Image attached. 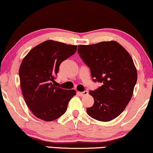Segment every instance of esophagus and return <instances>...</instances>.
Wrapping results in <instances>:
<instances>
[{"instance_id": "esophagus-1", "label": "esophagus", "mask_w": 153, "mask_h": 153, "mask_svg": "<svg viewBox=\"0 0 153 153\" xmlns=\"http://www.w3.org/2000/svg\"><path fill=\"white\" fill-rule=\"evenodd\" d=\"M78 94L81 97L85 96V95L88 94V91H78Z\"/></svg>"}]
</instances>
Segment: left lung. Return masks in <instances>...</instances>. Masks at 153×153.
Wrapping results in <instances>:
<instances>
[{
	"label": "left lung",
	"mask_w": 153,
	"mask_h": 153,
	"mask_svg": "<svg viewBox=\"0 0 153 153\" xmlns=\"http://www.w3.org/2000/svg\"><path fill=\"white\" fill-rule=\"evenodd\" d=\"M78 53L90 68L94 82L102 85L89 91L94 102L88 115L101 122L114 120L123 112L133 94L137 72L132 57L115 41L79 45Z\"/></svg>",
	"instance_id": "left-lung-1"
}]
</instances>
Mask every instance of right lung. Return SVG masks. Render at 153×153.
I'll list each match as a JSON object with an SVG mask.
<instances>
[{"label": "right lung", "instance_id": "1", "mask_svg": "<svg viewBox=\"0 0 153 153\" xmlns=\"http://www.w3.org/2000/svg\"><path fill=\"white\" fill-rule=\"evenodd\" d=\"M77 46L53 40L41 43L28 52L19 68L20 83L27 106L39 119L53 121L67 109L74 89L55 87L59 67L76 51Z\"/></svg>", "mask_w": 153, "mask_h": 153}]
</instances>
